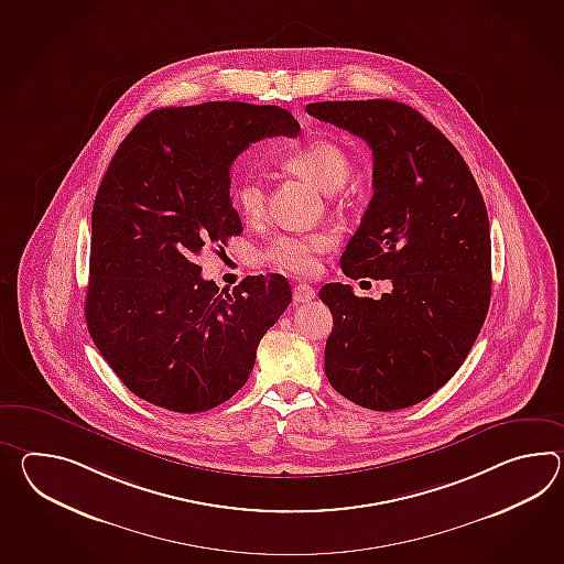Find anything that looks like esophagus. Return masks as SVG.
Masks as SVG:
<instances>
[{
  "instance_id": "esophagus-1",
  "label": "esophagus",
  "mask_w": 564,
  "mask_h": 564,
  "mask_svg": "<svg viewBox=\"0 0 564 564\" xmlns=\"http://www.w3.org/2000/svg\"><path fill=\"white\" fill-rule=\"evenodd\" d=\"M313 297H315V289L310 288V285L300 283V285H295V288H293V303H295V305H301V303H310Z\"/></svg>"
}]
</instances>
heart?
<instances>
[{"mask_svg":"<svg viewBox=\"0 0 564 564\" xmlns=\"http://www.w3.org/2000/svg\"><path fill=\"white\" fill-rule=\"evenodd\" d=\"M283 163L293 172L305 175L324 192L341 188L351 172V158L336 141L312 139L303 145L289 150ZM232 204L238 214L254 223L263 218L267 208V192L257 175H240L230 189ZM332 247V237L326 232L307 235H279L271 238L259 251V261L281 273L293 276H312L317 273L322 254Z\"/></svg>","mask_w":564,"mask_h":564,"instance_id":"b5f03b06","label":"heart"}]
</instances>
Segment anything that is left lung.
<instances>
[{"instance_id":"left-lung-1","label":"left lung","mask_w":564,"mask_h":564,"mask_svg":"<svg viewBox=\"0 0 564 564\" xmlns=\"http://www.w3.org/2000/svg\"><path fill=\"white\" fill-rule=\"evenodd\" d=\"M307 113L362 138L375 196L339 259L350 279H390L380 300L327 283L326 376L348 401L399 411L459 370L491 297L489 220L462 153L413 107L389 99L310 102Z\"/></svg>"}]
</instances>
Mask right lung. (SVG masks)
<instances>
[{
	"mask_svg": "<svg viewBox=\"0 0 564 564\" xmlns=\"http://www.w3.org/2000/svg\"><path fill=\"white\" fill-rule=\"evenodd\" d=\"M275 105L214 100L145 115L127 135L93 206L88 332L139 399L202 413L249 380L259 341L291 303L283 275L204 281L196 257L242 232L230 165L263 138H297Z\"/></svg>",
	"mask_w": 564,
	"mask_h": 564,
	"instance_id": "right-lung-1",
	"label": "right lung"
}]
</instances>
